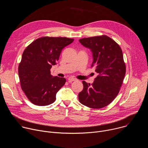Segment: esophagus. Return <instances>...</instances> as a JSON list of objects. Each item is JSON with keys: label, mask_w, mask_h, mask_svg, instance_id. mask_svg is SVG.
<instances>
[{"label": "esophagus", "mask_w": 148, "mask_h": 148, "mask_svg": "<svg viewBox=\"0 0 148 148\" xmlns=\"http://www.w3.org/2000/svg\"><path fill=\"white\" fill-rule=\"evenodd\" d=\"M68 80H69V82H72V81H75L76 79H75V78H73V77H69V78H68Z\"/></svg>", "instance_id": "obj_1"}]
</instances>
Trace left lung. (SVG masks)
<instances>
[{
  "mask_svg": "<svg viewBox=\"0 0 148 148\" xmlns=\"http://www.w3.org/2000/svg\"><path fill=\"white\" fill-rule=\"evenodd\" d=\"M91 50L92 67L98 75L94 82L82 81L83 90L78 94L79 101L89 108L98 109L107 106L117 96L126 73L122 51L119 46L107 36H95L79 40Z\"/></svg>",
  "mask_w": 148,
  "mask_h": 148,
  "instance_id": "8db88e82",
  "label": "left lung"
}]
</instances>
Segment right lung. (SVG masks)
<instances>
[{
  "instance_id": "obj_1",
  "label": "right lung",
  "mask_w": 148,
  "mask_h": 148,
  "mask_svg": "<svg viewBox=\"0 0 148 148\" xmlns=\"http://www.w3.org/2000/svg\"><path fill=\"white\" fill-rule=\"evenodd\" d=\"M73 38L43 37L28 46L22 54L18 72L21 88L30 101L38 106L53 103L56 94L64 85V78L51 75L62 50L72 43Z\"/></svg>"
}]
</instances>
